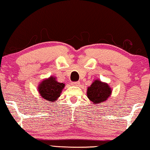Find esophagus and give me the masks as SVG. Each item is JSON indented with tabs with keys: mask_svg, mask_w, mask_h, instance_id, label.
Returning <instances> with one entry per match:
<instances>
[{
	"mask_svg": "<svg viewBox=\"0 0 150 150\" xmlns=\"http://www.w3.org/2000/svg\"><path fill=\"white\" fill-rule=\"evenodd\" d=\"M80 82H71V85L73 86H79Z\"/></svg>",
	"mask_w": 150,
	"mask_h": 150,
	"instance_id": "34e87169",
	"label": "esophagus"
}]
</instances>
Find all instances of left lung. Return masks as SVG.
Listing matches in <instances>:
<instances>
[{
	"mask_svg": "<svg viewBox=\"0 0 150 150\" xmlns=\"http://www.w3.org/2000/svg\"><path fill=\"white\" fill-rule=\"evenodd\" d=\"M112 93V89L105 82L99 80H95L88 87L86 95L88 98L93 103L101 105L109 98Z\"/></svg>",
	"mask_w": 150,
	"mask_h": 150,
	"instance_id": "left-lung-1",
	"label": "left lung"
}]
</instances>
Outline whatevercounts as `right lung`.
I'll list each match as a JSON object with an SVG mask.
<instances>
[{"label":"right lung","instance_id":"obj_1","mask_svg":"<svg viewBox=\"0 0 150 150\" xmlns=\"http://www.w3.org/2000/svg\"><path fill=\"white\" fill-rule=\"evenodd\" d=\"M64 86V83L58 82L55 77L51 76L49 79L43 80L39 84L38 89L40 96L45 101L52 103L60 97Z\"/></svg>","mask_w":150,"mask_h":150}]
</instances>
